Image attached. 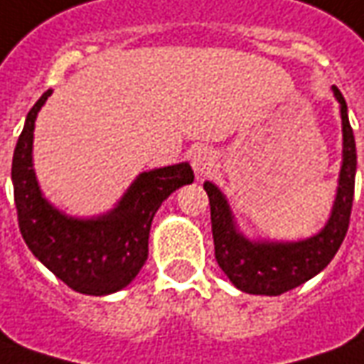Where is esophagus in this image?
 I'll return each mask as SVG.
<instances>
[{"instance_id": "esophagus-1", "label": "esophagus", "mask_w": 364, "mask_h": 364, "mask_svg": "<svg viewBox=\"0 0 364 364\" xmlns=\"http://www.w3.org/2000/svg\"><path fill=\"white\" fill-rule=\"evenodd\" d=\"M214 164L215 156L210 149H198L192 154V168H194V172H196L198 176H206L208 172L214 168Z\"/></svg>"}]
</instances>
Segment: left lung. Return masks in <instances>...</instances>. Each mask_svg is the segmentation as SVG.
<instances>
[{"label":"left lung","mask_w":364,"mask_h":364,"mask_svg":"<svg viewBox=\"0 0 364 364\" xmlns=\"http://www.w3.org/2000/svg\"><path fill=\"white\" fill-rule=\"evenodd\" d=\"M333 92L341 105L343 164L339 188L329 222L313 237L301 242H252L240 234L224 194L212 182L204 184L210 198L215 262L237 289L254 295H282L323 272L339 252L347 235L355 196L357 146L350 129L347 102L337 87Z\"/></svg>","instance_id":"left-lung-1"}]
</instances>
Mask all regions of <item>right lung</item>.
Wrapping results in <instances>:
<instances>
[{
    "instance_id": "add662e5",
    "label": "right lung",
    "mask_w": 364,
    "mask_h": 364,
    "mask_svg": "<svg viewBox=\"0 0 364 364\" xmlns=\"http://www.w3.org/2000/svg\"><path fill=\"white\" fill-rule=\"evenodd\" d=\"M51 95H41L27 112L11 162L19 232L33 255L73 291L109 295L127 287L149 257V234L160 204L174 190L194 182L188 162L142 172L109 214L71 218L41 194L33 170V129L37 112Z\"/></svg>"
}]
</instances>
